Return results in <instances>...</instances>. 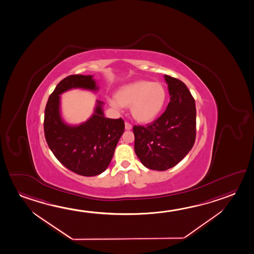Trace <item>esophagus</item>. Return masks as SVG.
I'll return each mask as SVG.
<instances>
[{
    "mask_svg": "<svg viewBox=\"0 0 254 254\" xmlns=\"http://www.w3.org/2000/svg\"><path fill=\"white\" fill-rule=\"evenodd\" d=\"M132 129V125H130L128 122H125V129L129 130V129Z\"/></svg>",
    "mask_w": 254,
    "mask_h": 254,
    "instance_id": "34e87169",
    "label": "esophagus"
}]
</instances>
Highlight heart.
<instances>
[{
  "label": "heart",
  "instance_id": "b5f03b06",
  "mask_svg": "<svg viewBox=\"0 0 254 254\" xmlns=\"http://www.w3.org/2000/svg\"><path fill=\"white\" fill-rule=\"evenodd\" d=\"M166 99L167 91L163 83L138 80L120 88L109 104L116 109L130 107L135 120L149 123L162 112Z\"/></svg>",
  "mask_w": 254,
  "mask_h": 254
}]
</instances>
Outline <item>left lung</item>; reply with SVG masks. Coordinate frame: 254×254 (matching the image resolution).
<instances>
[{"instance_id": "1", "label": "left lung", "mask_w": 254, "mask_h": 254, "mask_svg": "<svg viewBox=\"0 0 254 254\" xmlns=\"http://www.w3.org/2000/svg\"><path fill=\"white\" fill-rule=\"evenodd\" d=\"M171 100L166 110L146 126L134 125V149L143 165L155 171L175 166L193 147L196 134L194 99L185 83L164 75Z\"/></svg>"}]
</instances>
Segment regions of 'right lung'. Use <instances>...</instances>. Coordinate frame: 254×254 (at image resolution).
<instances>
[{"instance_id": "add662e5", "label": "right lung", "mask_w": 254, "mask_h": 254, "mask_svg": "<svg viewBox=\"0 0 254 254\" xmlns=\"http://www.w3.org/2000/svg\"><path fill=\"white\" fill-rule=\"evenodd\" d=\"M72 88L94 90L91 75L72 74L57 85L48 99L43 129L48 146L57 159L71 172L82 176H96L108 168L119 138L125 131V121L104 116L102 101L93 116L79 126L64 124L60 114V96Z\"/></svg>"}]
</instances>
